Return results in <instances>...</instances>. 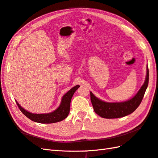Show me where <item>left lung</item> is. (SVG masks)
Returning <instances> with one entry per match:
<instances>
[{"label": "left lung", "instance_id": "1", "mask_svg": "<svg viewBox=\"0 0 158 158\" xmlns=\"http://www.w3.org/2000/svg\"><path fill=\"white\" fill-rule=\"evenodd\" d=\"M149 83V69L147 67V75L145 83L136 94L129 100L122 102H106L90 92V98L94 110L96 114L103 118H119L133 113L140 105Z\"/></svg>", "mask_w": 158, "mask_h": 158}]
</instances>
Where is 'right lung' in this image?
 Instances as JSON below:
<instances>
[{"label": "right lung", "instance_id": "obj_1", "mask_svg": "<svg viewBox=\"0 0 158 158\" xmlns=\"http://www.w3.org/2000/svg\"><path fill=\"white\" fill-rule=\"evenodd\" d=\"M79 88V85H77L70 89L66 94L63 96L61 104L60 105L58 108L55 110L54 111L49 113L35 114L30 113L27 111V110H26L24 109H23L17 101L16 103L23 115L27 117L31 120L33 121V122L41 123H52L58 122L64 119L69 115L71 98L74 93L75 92L76 90Z\"/></svg>", "mask_w": 158, "mask_h": 158}]
</instances>
